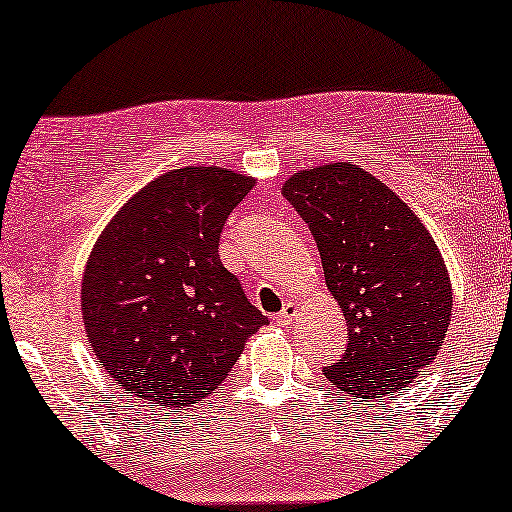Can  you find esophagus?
I'll return each instance as SVG.
<instances>
[{"instance_id":"34e87169","label":"esophagus","mask_w":512,"mask_h":512,"mask_svg":"<svg viewBox=\"0 0 512 512\" xmlns=\"http://www.w3.org/2000/svg\"><path fill=\"white\" fill-rule=\"evenodd\" d=\"M295 315H298V305L288 303V305L283 307V310L279 312V315L274 317V322H276V324H291L293 319H295Z\"/></svg>"}]
</instances>
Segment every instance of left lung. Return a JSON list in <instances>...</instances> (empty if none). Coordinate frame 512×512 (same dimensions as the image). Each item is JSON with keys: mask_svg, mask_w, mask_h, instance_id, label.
<instances>
[{"mask_svg": "<svg viewBox=\"0 0 512 512\" xmlns=\"http://www.w3.org/2000/svg\"><path fill=\"white\" fill-rule=\"evenodd\" d=\"M283 197L310 226L348 348L324 377L353 398L405 391L451 324L453 288L432 233L377 176L353 162L305 169Z\"/></svg>", "mask_w": 512, "mask_h": 512, "instance_id": "1", "label": "left lung"}]
</instances>
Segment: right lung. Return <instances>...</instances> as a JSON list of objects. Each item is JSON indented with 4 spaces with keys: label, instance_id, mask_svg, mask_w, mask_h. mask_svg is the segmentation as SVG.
<instances>
[{
    "label": "right lung",
    "instance_id": "1",
    "mask_svg": "<svg viewBox=\"0 0 512 512\" xmlns=\"http://www.w3.org/2000/svg\"><path fill=\"white\" fill-rule=\"evenodd\" d=\"M255 178L183 166L140 188L100 233L80 310L104 372L138 400L186 408L219 389L269 322L219 260V236Z\"/></svg>",
    "mask_w": 512,
    "mask_h": 512
}]
</instances>
